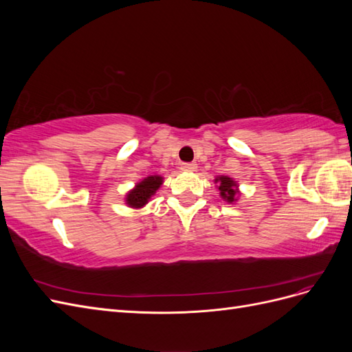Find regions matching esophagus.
I'll return each mask as SVG.
<instances>
[{
	"instance_id": "obj_1",
	"label": "esophagus",
	"mask_w": 352,
	"mask_h": 352,
	"mask_svg": "<svg viewBox=\"0 0 352 352\" xmlns=\"http://www.w3.org/2000/svg\"><path fill=\"white\" fill-rule=\"evenodd\" d=\"M180 168H182L184 172H194V170L197 168V164L195 163H182L180 164Z\"/></svg>"
}]
</instances>
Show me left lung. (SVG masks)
<instances>
[{"label":"left lung","mask_w":352,"mask_h":352,"mask_svg":"<svg viewBox=\"0 0 352 352\" xmlns=\"http://www.w3.org/2000/svg\"><path fill=\"white\" fill-rule=\"evenodd\" d=\"M216 182H219V190H220V195L223 199H226L228 202H233L235 201V195H236V184L233 182L230 177L226 176H221L217 177Z\"/></svg>","instance_id":"1"}]
</instances>
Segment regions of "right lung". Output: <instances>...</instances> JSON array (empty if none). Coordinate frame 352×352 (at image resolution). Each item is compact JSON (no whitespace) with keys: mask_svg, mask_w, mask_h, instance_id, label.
Listing matches in <instances>:
<instances>
[{"mask_svg":"<svg viewBox=\"0 0 352 352\" xmlns=\"http://www.w3.org/2000/svg\"><path fill=\"white\" fill-rule=\"evenodd\" d=\"M163 184V177L162 176H150L144 179L142 182H140L136 185V188L133 190H131L127 194L126 202L131 207L140 208L142 206H145L148 199H150L151 195L155 194V190L160 188V185Z\"/></svg>","mask_w":352,"mask_h":352,"instance_id":"add662e5","label":"right lung"}]
</instances>
